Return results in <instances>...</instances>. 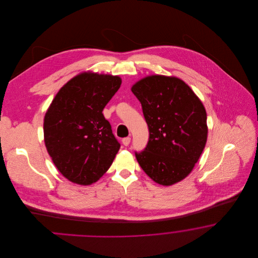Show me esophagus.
I'll return each mask as SVG.
<instances>
[{
    "instance_id": "34e87169",
    "label": "esophagus",
    "mask_w": 258,
    "mask_h": 258,
    "mask_svg": "<svg viewBox=\"0 0 258 258\" xmlns=\"http://www.w3.org/2000/svg\"><path fill=\"white\" fill-rule=\"evenodd\" d=\"M122 142H123L124 146H128V144L131 143V137H124V138H123Z\"/></svg>"
}]
</instances>
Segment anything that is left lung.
Segmentation results:
<instances>
[{"label":"left lung","mask_w":258,"mask_h":258,"mask_svg":"<svg viewBox=\"0 0 258 258\" xmlns=\"http://www.w3.org/2000/svg\"><path fill=\"white\" fill-rule=\"evenodd\" d=\"M149 128L147 146L135 152L156 183L170 185L194 169L207 141V114L194 91L177 77L148 76L132 88Z\"/></svg>","instance_id":"obj_1"}]
</instances>
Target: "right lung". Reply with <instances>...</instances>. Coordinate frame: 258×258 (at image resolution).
<instances>
[{"label": "right lung", "instance_id": "right-lung-1", "mask_svg": "<svg viewBox=\"0 0 258 258\" xmlns=\"http://www.w3.org/2000/svg\"><path fill=\"white\" fill-rule=\"evenodd\" d=\"M119 76L84 73L61 87L43 123L54 164L70 181L91 184L108 170L120 143L102 110L121 86Z\"/></svg>", "mask_w": 258, "mask_h": 258}]
</instances>
